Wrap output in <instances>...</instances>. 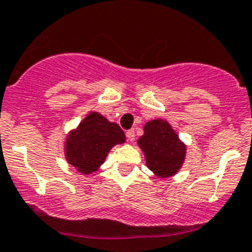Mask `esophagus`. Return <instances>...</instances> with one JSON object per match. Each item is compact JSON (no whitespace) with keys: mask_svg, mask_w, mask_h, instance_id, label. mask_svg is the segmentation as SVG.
Returning <instances> with one entry per match:
<instances>
[{"mask_svg":"<svg viewBox=\"0 0 252 252\" xmlns=\"http://www.w3.org/2000/svg\"><path fill=\"white\" fill-rule=\"evenodd\" d=\"M126 139H128L129 142H133V141H134V138H135L134 129H129V130H126Z\"/></svg>","mask_w":252,"mask_h":252,"instance_id":"obj_1","label":"esophagus"}]
</instances>
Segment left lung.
Instances as JSON below:
<instances>
[{
    "instance_id": "obj_1",
    "label": "left lung",
    "mask_w": 252,
    "mask_h": 252,
    "mask_svg": "<svg viewBox=\"0 0 252 252\" xmlns=\"http://www.w3.org/2000/svg\"><path fill=\"white\" fill-rule=\"evenodd\" d=\"M143 130L144 134L138 138V146L143 151L147 167L161 179L176 174L184 163L187 147L168 122L150 120Z\"/></svg>"
}]
</instances>
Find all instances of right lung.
Here are the masks:
<instances>
[{
    "instance_id": "add662e5",
    "label": "right lung",
    "mask_w": 252,
    "mask_h": 252,
    "mask_svg": "<svg viewBox=\"0 0 252 252\" xmlns=\"http://www.w3.org/2000/svg\"><path fill=\"white\" fill-rule=\"evenodd\" d=\"M126 142V134L117 123L93 111L71 130L65 138V159L78 172L89 175L104 163L109 151Z\"/></svg>"
}]
</instances>
